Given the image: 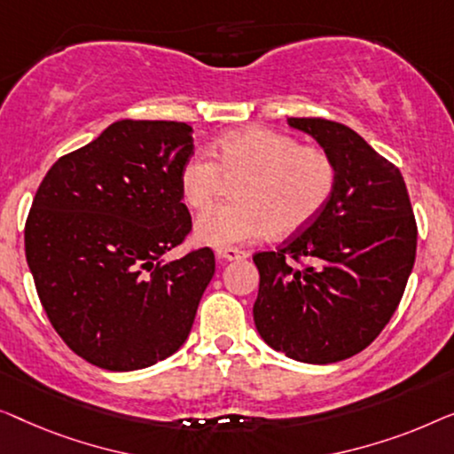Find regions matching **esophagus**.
Masks as SVG:
<instances>
[{
    "mask_svg": "<svg viewBox=\"0 0 454 454\" xmlns=\"http://www.w3.org/2000/svg\"><path fill=\"white\" fill-rule=\"evenodd\" d=\"M247 257H248L247 251H240V248H234V247L218 248V251H215V259L218 261H242Z\"/></svg>",
    "mask_w": 454,
    "mask_h": 454,
    "instance_id": "esophagus-1",
    "label": "esophagus"
}]
</instances>
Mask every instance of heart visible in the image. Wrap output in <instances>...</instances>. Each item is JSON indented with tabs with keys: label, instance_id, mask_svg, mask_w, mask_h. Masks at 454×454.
I'll return each mask as SVG.
<instances>
[{
	"label": "heart",
	"instance_id": "1",
	"mask_svg": "<svg viewBox=\"0 0 454 454\" xmlns=\"http://www.w3.org/2000/svg\"><path fill=\"white\" fill-rule=\"evenodd\" d=\"M203 154L187 158L178 175L183 201L203 212L218 200L224 181H239L234 203L209 209L195 224L203 245L226 248L270 232L296 234L327 207L337 184V166L317 145H300L288 133L247 127L230 131Z\"/></svg>",
	"mask_w": 454,
	"mask_h": 454
}]
</instances>
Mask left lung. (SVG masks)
I'll return each instance as SVG.
<instances>
[{"label":"left lung","instance_id":"obj_1","mask_svg":"<svg viewBox=\"0 0 454 454\" xmlns=\"http://www.w3.org/2000/svg\"><path fill=\"white\" fill-rule=\"evenodd\" d=\"M288 123L333 158L337 184L310 226L253 257L261 278L253 318L270 348L333 364L368 348L391 321L416 261L418 226L399 168L354 129L312 117Z\"/></svg>","mask_w":454,"mask_h":454}]
</instances>
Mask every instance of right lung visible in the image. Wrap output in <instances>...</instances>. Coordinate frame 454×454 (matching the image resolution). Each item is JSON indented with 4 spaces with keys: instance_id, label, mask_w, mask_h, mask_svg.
<instances>
[{
    "instance_id": "obj_1",
    "label": "right lung",
    "mask_w": 454,
    "mask_h": 454,
    "mask_svg": "<svg viewBox=\"0 0 454 454\" xmlns=\"http://www.w3.org/2000/svg\"><path fill=\"white\" fill-rule=\"evenodd\" d=\"M193 129L123 119L61 156L24 228L30 273L51 325L94 366L129 372L176 352L214 278L212 248L164 261L191 232L178 175Z\"/></svg>"
}]
</instances>
